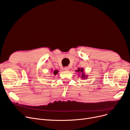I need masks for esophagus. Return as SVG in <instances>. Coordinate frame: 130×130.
I'll list each match as a JSON object with an SVG mask.
<instances>
[{
    "instance_id": "obj_1",
    "label": "esophagus",
    "mask_w": 130,
    "mask_h": 130,
    "mask_svg": "<svg viewBox=\"0 0 130 130\" xmlns=\"http://www.w3.org/2000/svg\"><path fill=\"white\" fill-rule=\"evenodd\" d=\"M69 70V68L68 67H66L64 68V70L65 71H68Z\"/></svg>"
}]
</instances>
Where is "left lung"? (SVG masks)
<instances>
[{
	"label": "left lung",
	"mask_w": 130,
	"mask_h": 130,
	"mask_svg": "<svg viewBox=\"0 0 130 130\" xmlns=\"http://www.w3.org/2000/svg\"><path fill=\"white\" fill-rule=\"evenodd\" d=\"M77 72H83V69H78V70L77 71ZM82 75H83V73H82ZM84 76H85V75H82V78H84V77H85Z\"/></svg>",
	"instance_id": "obj_1"
}]
</instances>
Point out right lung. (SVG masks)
<instances>
[{
  "label": "right lung",
  "mask_w": 130,
  "mask_h": 130,
  "mask_svg": "<svg viewBox=\"0 0 130 130\" xmlns=\"http://www.w3.org/2000/svg\"><path fill=\"white\" fill-rule=\"evenodd\" d=\"M58 73V71H57V70H55V71H54V72H53V73H54V75H56V74Z\"/></svg>",
  "instance_id": "add662e5"
}]
</instances>
